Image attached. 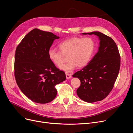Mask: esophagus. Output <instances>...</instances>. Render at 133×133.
I'll list each match as a JSON object with an SVG mask.
<instances>
[{
    "mask_svg": "<svg viewBox=\"0 0 133 133\" xmlns=\"http://www.w3.org/2000/svg\"><path fill=\"white\" fill-rule=\"evenodd\" d=\"M66 78H67V79H70V78L72 77V76H71V75L70 74L67 73H66Z\"/></svg>",
    "mask_w": 133,
    "mask_h": 133,
    "instance_id": "34e87169",
    "label": "esophagus"
}]
</instances>
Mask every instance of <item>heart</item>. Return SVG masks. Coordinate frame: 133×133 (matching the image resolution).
<instances>
[{
  "mask_svg": "<svg viewBox=\"0 0 133 133\" xmlns=\"http://www.w3.org/2000/svg\"><path fill=\"white\" fill-rule=\"evenodd\" d=\"M58 47L60 51L50 48L48 51L49 60L56 66L64 61V55H68L69 61L60 66L61 70L70 72L78 66L82 68L87 65L91 60L95 50L96 44L91 37H73L60 42Z\"/></svg>",
  "mask_w": 133,
  "mask_h": 133,
  "instance_id": "b5f03b06",
  "label": "heart"
}]
</instances>
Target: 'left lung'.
Instances as JSON below:
<instances>
[{"label":"left lung","mask_w":133,"mask_h":133,"mask_svg":"<svg viewBox=\"0 0 133 133\" xmlns=\"http://www.w3.org/2000/svg\"><path fill=\"white\" fill-rule=\"evenodd\" d=\"M83 34L96 35L100 42L98 51L88 65L73 75L81 82L77 94L81 99L86 102L101 101L110 93L117 79L121 64L118 49L112 38L102 32L94 31Z\"/></svg>","instance_id":"8db88e82"}]
</instances>
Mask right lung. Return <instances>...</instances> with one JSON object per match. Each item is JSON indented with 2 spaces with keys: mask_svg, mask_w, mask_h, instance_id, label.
Masks as SVG:
<instances>
[{
  "mask_svg": "<svg viewBox=\"0 0 133 133\" xmlns=\"http://www.w3.org/2000/svg\"><path fill=\"white\" fill-rule=\"evenodd\" d=\"M52 32L34 29L17 46L15 57V77L21 91L32 101L45 104L57 95L55 85L66 79L64 72L56 68L48 56L55 39Z\"/></svg>",
  "mask_w": 133,
  "mask_h": 133,
  "instance_id": "right-lung-1",
  "label": "right lung"
}]
</instances>
